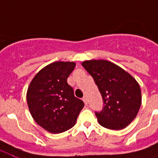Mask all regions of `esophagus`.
Instances as JSON below:
<instances>
[{
    "label": "esophagus",
    "instance_id": "34e87169",
    "mask_svg": "<svg viewBox=\"0 0 158 158\" xmlns=\"http://www.w3.org/2000/svg\"><path fill=\"white\" fill-rule=\"evenodd\" d=\"M82 101L85 103V105H87V99H86V97H83Z\"/></svg>",
    "mask_w": 158,
    "mask_h": 158
}]
</instances>
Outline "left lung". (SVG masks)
<instances>
[{
    "label": "left lung",
    "instance_id": "obj_1",
    "mask_svg": "<svg viewBox=\"0 0 158 158\" xmlns=\"http://www.w3.org/2000/svg\"><path fill=\"white\" fill-rule=\"evenodd\" d=\"M81 65L93 77L103 99V110L96 112L99 123L113 130L124 129L135 118L141 106L138 81L107 60H87Z\"/></svg>",
    "mask_w": 158,
    "mask_h": 158
}]
</instances>
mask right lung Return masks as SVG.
Here are the masks:
<instances>
[{
	"instance_id": "obj_1",
	"label": "right lung",
	"mask_w": 158,
	"mask_h": 158,
	"mask_svg": "<svg viewBox=\"0 0 158 158\" xmlns=\"http://www.w3.org/2000/svg\"><path fill=\"white\" fill-rule=\"evenodd\" d=\"M75 66L74 62H52L35 76L27 90V104L33 118L52 134L73 128L84 107L67 81Z\"/></svg>"
}]
</instances>
